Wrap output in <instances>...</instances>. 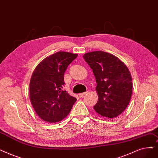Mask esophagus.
<instances>
[{"label":"esophagus","mask_w":158,"mask_h":158,"mask_svg":"<svg viewBox=\"0 0 158 158\" xmlns=\"http://www.w3.org/2000/svg\"><path fill=\"white\" fill-rule=\"evenodd\" d=\"M87 93V92H84V93H81V94H79V97L80 98H83V96L86 94Z\"/></svg>","instance_id":"obj_1"}]
</instances>
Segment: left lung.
I'll use <instances>...</instances> for the list:
<instances>
[{"mask_svg":"<svg viewBox=\"0 0 158 158\" xmlns=\"http://www.w3.org/2000/svg\"><path fill=\"white\" fill-rule=\"evenodd\" d=\"M83 59L95 77L98 101L94 109L99 115L114 118L124 112L131 99L132 77L128 68L114 55L102 51L89 52Z\"/></svg>","mask_w":158,"mask_h":158,"instance_id":"obj_1","label":"left lung"}]
</instances>
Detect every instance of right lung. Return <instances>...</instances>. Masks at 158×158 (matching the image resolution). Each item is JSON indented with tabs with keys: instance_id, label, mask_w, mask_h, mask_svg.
I'll list each match as a JSON object with an SVG mask.
<instances>
[{
	"instance_id": "1",
	"label": "right lung",
	"mask_w": 158,
	"mask_h": 158,
	"mask_svg": "<svg viewBox=\"0 0 158 158\" xmlns=\"http://www.w3.org/2000/svg\"><path fill=\"white\" fill-rule=\"evenodd\" d=\"M77 54L59 52L45 58L34 70L30 83L31 103L39 118L59 122L69 114L77 99L62 88L68 66Z\"/></svg>"
}]
</instances>
